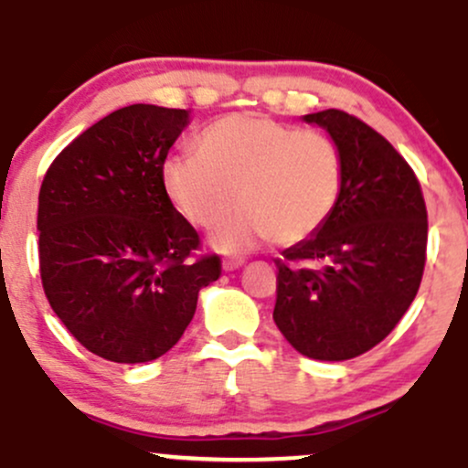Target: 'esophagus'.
<instances>
[{
	"label": "esophagus",
	"instance_id": "1",
	"mask_svg": "<svg viewBox=\"0 0 468 468\" xmlns=\"http://www.w3.org/2000/svg\"><path fill=\"white\" fill-rule=\"evenodd\" d=\"M241 266H244V260H238V257H229V260L222 261V271H227V272L238 271V268H241Z\"/></svg>",
	"mask_w": 468,
	"mask_h": 468
}]
</instances>
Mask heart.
Segmentation results:
<instances>
[{
    "label": "heart",
    "instance_id": "obj_1",
    "mask_svg": "<svg viewBox=\"0 0 468 468\" xmlns=\"http://www.w3.org/2000/svg\"><path fill=\"white\" fill-rule=\"evenodd\" d=\"M163 185L176 211L197 229H211L222 252L249 250L261 239L297 244L314 235L336 208L343 158L321 132L297 130L260 114H233L208 125L197 154L165 163Z\"/></svg>",
    "mask_w": 468,
    "mask_h": 468
}]
</instances>
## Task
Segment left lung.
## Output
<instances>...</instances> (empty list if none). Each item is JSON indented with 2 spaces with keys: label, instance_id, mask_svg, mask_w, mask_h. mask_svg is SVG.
<instances>
[{
  "label": "left lung",
  "instance_id": "8db88e82",
  "mask_svg": "<svg viewBox=\"0 0 468 468\" xmlns=\"http://www.w3.org/2000/svg\"><path fill=\"white\" fill-rule=\"evenodd\" d=\"M319 125L343 158V189L327 222L277 261L272 319L314 361H347L394 330L420 288L427 207L411 166L356 116L324 110Z\"/></svg>",
  "mask_w": 468,
  "mask_h": 468
}]
</instances>
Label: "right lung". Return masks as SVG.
Segmentation results:
<instances>
[{
    "label": "right lung",
    "mask_w": 468,
    "mask_h": 468,
    "mask_svg": "<svg viewBox=\"0 0 468 468\" xmlns=\"http://www.w3.org/2000/svg\"><path fill=\"white\" fill-rule=\"evenodd\" d=\"M189 110L130 105L101 118L57 155L39 191L46 297L83 347L114 363H147L180 341L197 292L222 272L193 260L196 229L163 185Z\"/></svg>",
    "instance_id": "right-lung-1"
}]
</instances>
